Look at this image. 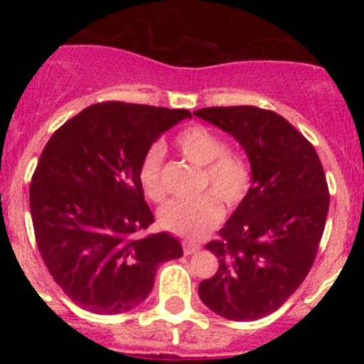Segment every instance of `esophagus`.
Segmentation results:
<instances>
[{
	"label": "esophagus",
	"mask_w": 364,
	"mask_h": 364,
	"mask_svg": "<svg viewBox=\"0 0 364 364\" xmlns=\"http://www.w3.org/2000/svg\"><path fill=\"white\" fill-rule=\"evenodd\" d=\"M200 250V245L193 243V241H183V252L185 255H193Z\"/></svg>",
	"instance_id": "obj_1"
}]
</instances>
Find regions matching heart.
Listing matches in <instances>:
<instances>
[{
  "label": "heart",
  "instance_id": "1",
  "mask_svg": "<svg viewBox=\"0 0 364 364\" xmlns=\"http://www.w3.org/2000/svg\"><path fill=\"white\" fill-rule=\"evenodd\" d=\"M176 147L188 162L202 168L198 190H208L225 208L240 205L252 186V168L241 154L225 150V140L202 124L183 129L176 136ZM164 147L152 145L141 157L139 181L150 200L164 198L162 185ZM213 196V197H214ZM211 195L190 200H171L159 212L162 229L186 240H202L223 220V208Z\"/></svg>",
  "mask_w": 364,
  "mask_h": 364
}]
</instances>
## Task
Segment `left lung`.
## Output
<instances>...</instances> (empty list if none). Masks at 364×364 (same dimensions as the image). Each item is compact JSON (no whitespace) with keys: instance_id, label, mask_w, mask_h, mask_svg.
Returning a JSON list of instances; mask_svg holds the SVG:
<instances>
[{"instance_id":"left-lung-1","label":"left lung","mask_w":364,"mask_h":364,"mask_svg":"<svg viewBox=\"0 0 364 364\" xmlns=\"http://www.w3.org/2000/svg\"><path fill=\"white\" fill-rule=\"evenodd\" d=\"M208 121L240 141L252 186L205 248L219 258L200 282L205 306L228 320H258L281 308L301 286L323 235L328 186L318 154L277 112L255 106L205 107Z\"/></svg>"}]
</instances>
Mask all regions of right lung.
Listing matches in <instances>:
<instances>
[{
	"instance_id": "right-lung-1",
	"label": "right lung",
	"mask_w": 364,
	"mask_h": 364,
	"mask_svg": "<svg viewBox=\"0 0 364 364\" xmlns=\"http://www.w3.org/2000/svg\"><path fill=\"white\" fill-rule=\"evenodd\" d=\"M186 109L102 102L54 132L31 183L36 241L49 274L83 310L118 315L147 299L157 267L183 257L154 223L139 181L141 157Z\"/></svg>"
}]
</instances>
